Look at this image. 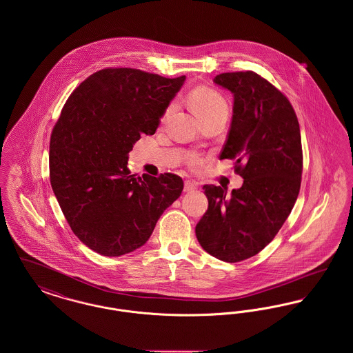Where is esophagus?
I'll list each match as a JSON object with an SVG mask.
<instances>
[{
    "instance_id": "esophagus-1",
    "label": "esophagus",
    "mask_w": 353,
    "mask_h": 353,
    "mask_svg": "<svg viewBox=\"0 0 353 353\" xmlns=\"http://www.w3.org/2000/svg\"><path fill=\"white\" fill-rule=\"evenodd\" d=\"M194 189H197V184H196V183H193V181H189V180H186V181H185V192H192V190H194Z\"/></svg>"
}]
</instances>
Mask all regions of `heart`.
Here are the masks:
<instances>
[{
	"label": "heart",
	"mask_w": 353,
	"mask_h": 353,
	"mask_svg": "<svg viewBox=\"0 0 353 353\" xmlns=\"http://www.w3.org/2000/svg\"><path fill=\"white\" fill-rule=\"evenodd\" d=\"M189 104L199 118L214 114L217 111H228V104L223 97L216 90L208 87H199L193 90L189 95ZM172 108L173 105L170 104L165 111V117L172 111ZM188 160L193 167H197L201 163V157L199 154H190Z\"/></svg>",
	"instance_id": "1"
}]
</instances>
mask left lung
Masks as SVG:
<instances>
[{
    "label": "left lung",
    "mask_w": 353,
    "mask_h": 353,
    "mask_svg": "<svg viewBox=\"0 0 353 353\" xmlns=\"http://www.w3.org/2000/svg\"><path fill=\"white\" fill-rule=\"evenodd\" d=\"M214 83L233 94V118L219 160H235L239 189L203 185L208 210L196 226L202 249L239 262L265 249L285 223L302 180L301 128L285 95L252 71L223 72Z\"/></svg>",
    "instance_id": "8db88e82"
}]
</instances>
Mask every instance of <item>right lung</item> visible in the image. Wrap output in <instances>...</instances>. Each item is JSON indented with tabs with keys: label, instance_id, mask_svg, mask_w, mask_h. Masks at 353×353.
I'll return each instance as SVG.
<instances>
[{
	"label": "right lung",
	"instance_id": "1",
	"mask_svg": "<svg viewBox=\"0 0 353 353\" xmlns=\"http://www.w3.org/2000/svg\"><path fill=\"white\" fill-rule=\"evenodd\" d=\"M185 79L104 68L63 105L51 134V188L71 230L91 250L120 256L141 248L181 196V177H136L127 161L140 136L156 132Z\"/></svg>",
	"mask_w": 353,
	"mask_h": 353
}]
</instances>
